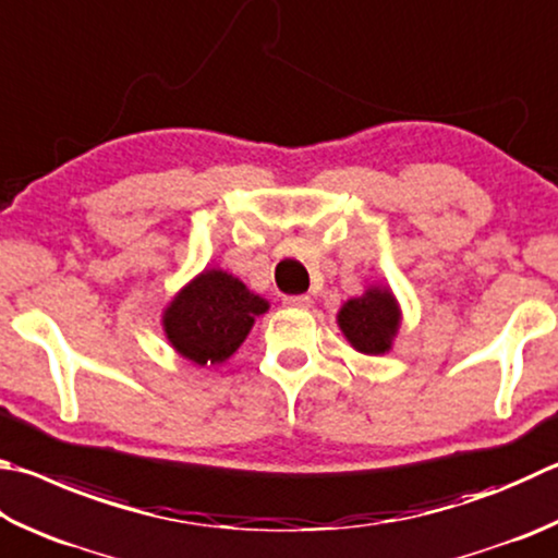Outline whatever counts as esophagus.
Returning <instances> with one entry per match:
<instances>
[{
    "label": "esophagus",
    "instance_id": "obj_1",
    "mask_svg": "<svg viewBox=\"0 0 558 558\" xmlns=\"http://www.w3.org/2000/svg\"><path fill=\"white\" fill-rule=\"evenodd\" d=\"M282 305L292 310H307L312 305V300L307 295H288L282 298Z\"/></svg>",
    "mask_w": 558,
    "mask_h": 558
}]
</instances>
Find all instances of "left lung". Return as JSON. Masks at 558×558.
Instances as JSON below:
<instances>
[{"label": "left lung", "mask_w": 558, "mask_h": 558, "mask_svg": "<svg viewBox=\"0 0 558 558\" xmlns=\"http://www.w3.org/2000/svg\"><path fill=\"white\" fill-rule=\"evenodd\" d=\"M402 307L390 286L371 282L363 295L343 302L337 312V327L359 353L383 356L398 337Z\"/></svg>", "instance_id": "1"}]
</instances>
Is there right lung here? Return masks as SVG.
Wrapping results in <instances>:
<instances>
[{
    "instance_id": "obj_1",
    "label": "right lung",
    "mask_w": 558,
    "mask_h": 558,
    "mask_svg": "<svg viewBox=\"0 0 558 558\" xmlns=\"http://www.w3.org/2000/svg\"><path fill=\"white\" fill-rule=\"evenodd\" d=\"M268 300L221 268H205L185 282L163 307V333L170 347L195 366H219L246 341Z\"/></svg>"
}]
</instances>
